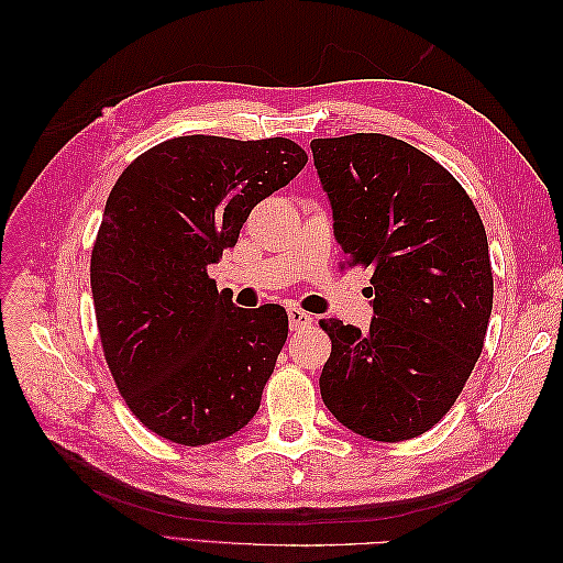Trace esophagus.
I'll list each match as a JSON object with an SVG mask.
<instances>
[{
    "instance_id": "obj_1",
    "label": "esophagus",
    "mask_w": 563,
    "mask_h": 563,
    "mask_svg": "<svg viewBox=\"0 0 563 563\" xmlns=\"http://www.w3.org/2000/svg\"><path fill=\"white\" fill-rule=\"evenodd\" d=\"M288 321H290V329H307L314 324V317L307 314L305 309L300 307H290L288 309Z\"/></svg>"
}]
</instances>
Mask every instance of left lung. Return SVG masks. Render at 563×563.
Here are the masks:
<instances>
[{
  "label": "left lung",
  "mask_w": 563,
  "mask_h": 563,
  "mask_svg": "<svg viewBox=\"0 0 563 563\" xmlns=\"http://www.w3.org/2000/svg\"><path fill=\"white\" fill-rule=\"evenodd\" d=\"M343 268L373 271V321L324 319L319 389L353 433L399 442L433 428L479 361L494 307L486 230L454 176L409 142L312 140Z\"/></svg>",
  "instance_id": "obj_1"
}]
</instances>
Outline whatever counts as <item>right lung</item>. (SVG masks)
Returning <instances> with one entry per match:
<instances>
[{
	"instance_id": "1",
	"label": "right lung",
	"mask_w": 563,
	"mask_h": 563,
	"mask_svg": "<svg viewBox=\"0 0 563 563\" xmlns=\"http://www.w3.org/2000/svg\"><path fill=\"white\" fill-rule=\"evenodd\" d=\"M305 164L288 137L186 135L140 154L115 181L91 251V295L106 363L152 433L198 448L256 416L288 314L234 307L208 266Z\"/></svg>"
}]
</instances>
